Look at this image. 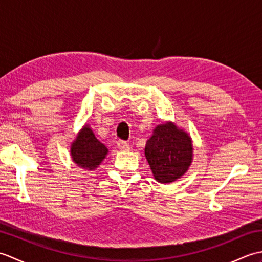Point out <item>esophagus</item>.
Here are the masks:
<instances>
[{
    "mask_svg": "<svg viewBox=\"0 0 262 262\" xmlns=\"http://www.w3.org/2000/svg\"><path fill=\"white\" fill-rule=\"evenodd\" d=\"M117 146H118V148L120 149V151H129V144H128L127 142L125 141H118L117 142Z\"/></svg>",
    "mask_w": 262,
    "mask_h": 262,
    "instance_id": "obj_1",
    "label": "esophagus"
}]
</instances>
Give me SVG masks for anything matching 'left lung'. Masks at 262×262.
Returning <instances> with one entry per match:
<instances>
[{"mask_svg":"<svg viewBox=\"0 0 262 262\" xmlns=\"http://www.w3.org/2000/svg\"><path fill=\"white\" fill-rule=\"evenodd\" d=\"M145 158L155 180L160 183L173 182L180 179L192 163L191 137L176 122L165 121L154 128L147 140Z\"/></svg>","mask_w":262,"mask_h":262,"instance_id":"obj_1","label":"left lung"}]
</instances>
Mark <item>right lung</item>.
<instances>
[{"label":"right lung","mask_w":262,"mask_h":262,"mask_svg":"<svg viewBox=\"0 0 262 262\" xmlns=\"http://www.w3.org/2000/svg\"><path fill=\"white\" fill-rule=\"evenodd\" d=\"M70 152L72 160L79 168L93 171L101 164L109 151L96 137L90 126L85 124L72 142Z\"/></svg>","instance_id":"1"}]
</instances>
